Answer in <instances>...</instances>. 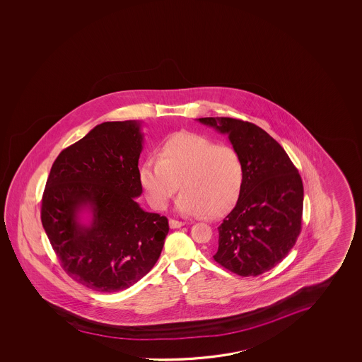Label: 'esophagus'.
Listing matches in <instances>:
<instances>
[{"mask_svg":"<svg viewBox=\"0 0 362 362\" xmlns=\"http://www.w3.org/2000/svg\"><path fill=\"white\" fill-rule=\"evenodd\" d=\"M184 225H185V223L182 222V221H177V219H170V221H169L170 228H179V227H183Z\"/></svg>","mask_w":362,"mask_h":362,"instance_id":"esophagus-1","label":"esophagus"}]
</instances>
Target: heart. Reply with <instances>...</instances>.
Here are the masks:
<instances>
[{"instance_id":"1","label":"heart","mask_w":362,"mask_h":362,"mask_svg":"<svg viewBox=\"0 0 362 362\" xmlns=\"http://www.w3.org/2000/svg\"><path fill=\"white\" fill-rule=\"evenodd\" d=\"M243 168L235 148L193 132H177L163 143L158 161L140 168V183L148 203L164 209L179 185L175 209L182 216H221L238 201Z\"/></svg>"}]
</instances>
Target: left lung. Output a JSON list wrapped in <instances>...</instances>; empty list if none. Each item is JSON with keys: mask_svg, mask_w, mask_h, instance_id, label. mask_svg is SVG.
<instances>
[{"mask_svg": "<svg viewBox=\"0 0 362 362\" xmlns=\"http://www.w3.org/2000/svg\"><path fill=\"white\" fill-rule=\"evenodd\" d=\"M197 121L227 135L243 168L238 203L218 227L214 259L240 276L269 272L300 233L302 178L284 148L259 126L230 117Z\"/></svg>", "mask_w": 362, "mask_h": 362, "instance_id": "obj_1", "label": "left lung"}]
</instances>
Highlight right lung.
<instances>
[{
    "label": "right lung",
    "instance_id": "right-lung-1",
    "mask_svg": "<svg viewBox=\"0 0 362 362\" xmlns=\"http://www.w3.org/2000/svg\"><path fill=\"white\" fill-rule=\"evenodd\" d=\"M139 121L97 124L54 161L42 201V222L66 273L100 293L124 291L159 259L168 218L137 203ZM83 213L89 219L83 221Z\"/></svg>",
    "mask_w": 362,
    "mask_h": 362
}]
</instances>
